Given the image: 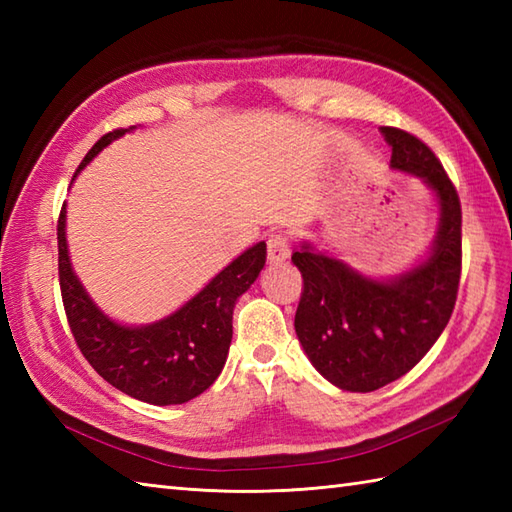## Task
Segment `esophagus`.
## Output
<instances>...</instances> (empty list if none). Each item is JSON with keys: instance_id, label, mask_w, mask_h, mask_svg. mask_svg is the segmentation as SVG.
Instances as JSON below:
<instances>
[{"instance_id": "1", "label": "esophagus", "mask_w": 512, "mask_h": 512, "mask_svg": "<svg viewBox=\"0 0 512 512\" xmlns=\"http://www.w3.org/2000/svg\"><path fill=\"white\" fill-rule=\"evenodd\" d=\"M290 255V242L284 233H275L268 237V259L273 264L284 262V259Z\"/></svg>"}]
</instances>
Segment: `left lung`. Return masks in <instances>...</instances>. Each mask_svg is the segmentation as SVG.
<instances>
[{
  "label": "left lung",
  "instance_id": "8db88e82",
  "mask_svg": "<svg viewBox=\"0 0 512 512\" xmlns=\"http://www.w3.org/2000/svg\"><path fill=\"white\" fill-rule=\"evenodd\" d=\"M380 134L391 169L420 178L438 200V233L424 262L372 279L308 242L292 253L303 277L295 314L303 352L332 385L361 394L394 383L431 350L451 319L462 273V209L447 171L416 136L396 127Z\"/></svg>",
  "mask_w": 512,
  "mask_h": 512
}]
</instances>
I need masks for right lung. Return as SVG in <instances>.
Masks as SVG:
<instances>
[{"label":"right lung","instance_id":"1","mask_svg":"<svg viewBox=\"0 0 512 512\" xmlns=\"http://www.w3.org/2000/svg\"><path fill=\"white\" fill-rule=\"evenodd\" d=\"M132 129L105 134L88 151L76 173L103 147ZM57 239L65 317L81 354L107 383L127 396L160 407L189 402L215 383L233 339L235 301L262 273L266 242L244 250L169 317L149 325H123L99 310L74 275L65 242V204L59 215Z\"/></svg>","mask_w":512,"mask_h":512}]
</instances>
